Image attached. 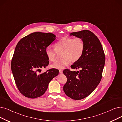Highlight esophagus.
<instances>
[{
    "mask_svg": "<svg viewBox=\"0 0 122 122\" xmlns=\"http://www.w3.org/2000/svg\"><path fill=\"white\" fill-rule=\"evenodd\" d=\"M59 73H60V74H63V70H59Z\"/></svg>",
    "mask_w": 122,
    "mask_h": 122,
    "instance_id": "1",
    "label": "esophagus"
}]
</instances>
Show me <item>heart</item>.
I'll return each instance as SVG.
<instances>
[{"label":"heart","instance_id":"obj_1","mask_svg":"<svg viewBox=\"0 0 122 122\" xmlns=\"http://www.w3.org/2000/svg\"><path fill=\"white\" fill-rule=\"evenodd\" d=\"M55 48L48 46L45 49V54L48 59L54 62L56 59L57 52H62L63 59L57 61L51 65L53 68L62 69L70 64L71 62L75 63L82 57L85 48L83 40L79 37L72 38L64 37L54 45Z\"/></svg>","mask_w":122,"mask_h":122}]
</instances>
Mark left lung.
<instances>
[{
	"label": "left lung",
	"mask_w": 122,
	"mask_h": 122,
	"mask_svg": "<svg viewBox=\"0 0 122 122\" xmlns=\"http://www.w3.org/2000/svg\"><path fill=\"white\" fill-rule=\"evenodd\" d=\"M81 38L85 44L83 54L78 61L71 66L80 70L63 71L67 81L63 87L65 94L78 100L87 97L96 89L101 80L105 56L102 46L97 37L91 31L84 30L70 33Z\"/></svg>",
	"instance_id": "left-lung-1"
}]
</instances>
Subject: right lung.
I'll use <instances>...</instances> for the list:
<instances>
[{"instance_id": "add662e5", "label": "right lung", "mask_w": 122, "mask_h": 122, "mask_svg": "<svg viewBox=\"0 0 122 122\" xmlns=\"http://www.w3.org/2000/svg\"><path fill=\"white\" fill-rule=\"evenodd\" d=\"M55 37L51 33L34 32L22 38L16 46L11 70L18 89L24 96L34 99L42 96L49 82L59 74L56 69L38 73L49 64L45 49Z\"/></svg>"}]
</instances>
